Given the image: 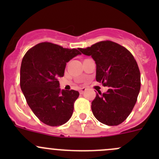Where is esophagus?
<instances>
[{"instance_id":"1","label":"esophagus","mask_w":159,"mask_h":159,"mask_svg":"<svg viewBox=\"0 0 159 159\" xmlns=\"http://www.w3.org/2000/svg\"><path fill=\"white\" fill-rule=\"evenodd\" d=\"M85 90H86L85 88H81V89H80V91H79L80 94H83V93H84V91H85Z\"/></svg>"}]
</instances>
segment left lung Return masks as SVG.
Masks as SVG:
<instances>
[{"mask_svg": "<svg viewBox=\"0 0 159 159\" xmlns=\"http://www.w3.org/2000/svg\"><path fill=\"white\" fill-rule=\"evenodd\" d=\"M91 56L96 64V81L108 87L91 102L93 115L107 125L122 123L134 108L141 88L137 62L125 48L110 41H100L87 48H78Z\"/></svg>", "mask_w": 159, "mask_h": 159, "instance_id": "left-lung-1", "label": "left lung"}]
</instances>
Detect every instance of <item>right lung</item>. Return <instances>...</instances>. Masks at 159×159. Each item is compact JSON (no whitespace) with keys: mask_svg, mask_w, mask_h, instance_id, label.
I'll use <instances>...</instances> for the list:
<instances>
[{"mask_svg":"<svg viewBox=\"0 0 159 159\" xmlns=\"http://www.w3.org/2000/svg\"><path fill=\"white\" fill-rule=\"evenodd\" d=\"M78 54L77 49L43 42L28 50L22 59L20 89L32 111L48 125H61L73 114L79 92L61 90L57 79L64 76L66 63Z\"/></svg>","mask_w":159,"mask_h":159,"instance_id":"right-lung-1","label":"right lung"}]
</instances>
